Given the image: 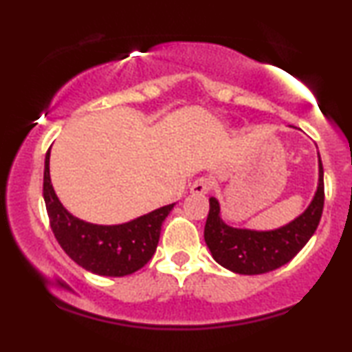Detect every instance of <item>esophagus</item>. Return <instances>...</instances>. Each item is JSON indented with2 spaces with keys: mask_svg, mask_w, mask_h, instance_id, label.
I'll list each match as a JSON object with an SVG mask.
<instances>
[{
  "mask_svg": "<svg viewBox=\"0 0 352 352\" xmlns=\"http://www.w3.org/2000/svg\"><path fill=\"white\" fill-rule=\"evenodd\" d=\"M212 190V182L210 178H197V180L192 183L190 191L192 192V195H207Z\"/></svg>",
  "mask_w": 352,
  "mask_h": 352,
  "instance_id": "34e87169",
  "label": "esophagus"
}]
</instances>
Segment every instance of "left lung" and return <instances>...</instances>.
Wrapping results in <instances>:
<instances>
[{"label": "left lung", "instance_id": "obj_1", "mask_svg": "<svg viewBox=\"0 0 352 352\" xmlns=\"http://www.w3.org/2000/svg\"><path fill=\"white\" fill-rule=\"evenodd\" d=\"M204 239L217 263L237 274H265L294 258L314 234L324 209V169L319 157V183L313 201L303 214L270 231L245 230L226 225L220 217V204L209 199Z\"/></svg>", "mask_w": 352, "mask_h": 352}]
</instances>
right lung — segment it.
Masks as SVG:
<instances>
[{
    "label": "right lung",
    "mask_w": 352,
    "mask_h": 352,
    "mask_svg": "<svg viewBox=\"0 0 352 352\" xmlns=\"http://www.w3.org/2000/svg\"><path fill=\"white\" fill-rule=\"evenodd\" d=\"M51 150L44 160L43 196L52 232L65 254L98 276L121 277L143 268L155 255L161 226L175 204L121 225H94L68 212L54 191L49 174Z\"/></svg>",
    "instance_id": "1"
}]
</instances>
